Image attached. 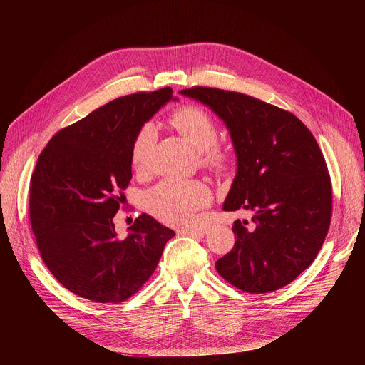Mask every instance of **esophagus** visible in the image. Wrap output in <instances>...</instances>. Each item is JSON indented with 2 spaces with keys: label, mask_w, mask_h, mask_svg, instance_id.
<instances>
[{
  "label": "esophagus",
  "mask_w": 365,
  "mask_h": 365,
  "mask_svg": "<svg viewBox=\"0 0 365 365\" xmlns=\"http://www.w3.org/2000/svg\"><path fill=\"white\" fill-rule=\"evenodd\" d=\"M178 234L180 235H189V237H195V238H203L205 237V230H182L178 231Z\"/></svg>",
  "instance_id": "1"
}]
</instances>
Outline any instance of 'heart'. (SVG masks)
Returning a JSON list of instances; mask_svg holds the SVG:
<instances>
[{"label":"heart","mask_w":365,"mask_h":365,"mask_svg":"<svg viewBox=\"0 0 365 365\" xmlns=\"http://www.w3.org/2000/svg\"><path fill=\"white\" fill-rule=\"evenodd\" d=\"M172 125L196 150L202 159L217 168L224 166L227 153L215 144L218 127L215 120L205 110L186 106L170 117ZM158 128L153 123H144L135 133L131 145V162L135 170H143L153 153ZM212 199L211 187L202 180L163 179L145 195L147 210L160 221L173 227H190L196 221L200 207Z\"/></svg>","instance_id":"heart-1"}]
</instances>
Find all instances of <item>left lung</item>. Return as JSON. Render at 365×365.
Returning <instances> with one entry per match:
<instances>
[{
  "label": "left lung",
  "instance_id": "1",
  "mask_svg": "<svg viewBox=\"0 0 365 365\" xmlns=\"http://www.w3.org/2000/svg\"><path fill=\"white\" fill-rule=\"evenodd\" d=\"M210 107L227 125L237 175L224 211L237 220L234 248L217 272L247 293H269L293 282L317 258L329 230L332 187L324 154L292 113L240 92L193 86L180 91Z\"/></svg>",
  "mask_w": 365,
  "mask_h": 365
}]
</instances>
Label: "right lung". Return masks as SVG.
<instances>
[{
    "label": "right lung",
    "instance_id": "1",
    "mask_svg": "<svg viewBox=\"0 0 365 365\" xmlns=\"http://www.w3.org/2000/svg\"><path fill=\"white\" fill-rule=\"evenodd\" d=\"M173 98L172 88L117 98L62 128L30 180V224L41 259L72 293L121 303L150 279L175 232L147 214L120 240L114 217L131 173L137 130Z\"/></svg>",
    "mask_w": 365,
    "mask_h": 365
}]
</instances>
